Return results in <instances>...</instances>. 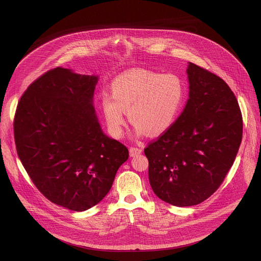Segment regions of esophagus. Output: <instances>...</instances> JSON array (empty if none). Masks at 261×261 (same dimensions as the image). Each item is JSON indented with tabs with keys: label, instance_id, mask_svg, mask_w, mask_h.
Returning <instances> with one entry per match:
<instances>
[{
	"label": "esophagus",
	"instance_id": "obj_1",
	"mask_svg": "<svg viewBox=\"0 0 261 261\" xmlns=\"http://www.w3.org/2000/svg\"><path fill=\"white\" fill-rule=\"evenodd\" d=\"M142 152V150L141 148H139V147H130V150H129V153H130V156L131 157H135V156H137V155H139L140 153Z\"/></svg>",
	"mask_w": 261,
	"mask_h": 261
}]
</instances>
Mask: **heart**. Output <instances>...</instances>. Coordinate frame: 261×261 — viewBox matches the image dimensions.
<instances>
[{
    "instance_id": "obj_1",
    "label": "heart",
    "mask_w": 261,
    "mask_h": 261,
    "mask_svg": "<svg viewBox=\"0 0 261 261\" xmlns=\"http://www.w3.org/2000/svg\"><path fill=\"white\" fill-rule=\"evenodd\" d=\"M111 96L101 97L103 115L115 137L124 133L125 111L136 136H159L176 123L187 98V89L176 74L133 68L118 75Z\"/></svg>"
}]
</instances>
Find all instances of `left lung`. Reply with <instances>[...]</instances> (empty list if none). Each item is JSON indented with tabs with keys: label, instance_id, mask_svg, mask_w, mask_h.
I'll use <instances>...</instances> for the list:
<instances>
[{
	"label": "left lung",
	"instance_id": "obj_1",
	"mask_svg": "<svg viewBox=\"0 0 261 261\" xmlns=\"http://www.w3.org/2000/svg\"><path fill=\"white\" fill-rule=\"evenodd\" d=\"M189 99L176 123L144 148L154 193L176 206L207 199L233 164L243 136L238 100L227 84L189 62Z\"/></svg>",
	"mask_w": 261,
	"mask_h": 261
}]
</instances>
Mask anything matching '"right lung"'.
I'll list each match as a JSON object with an SVG mask.
<instances>
[{
	"label": "right lung",
	"mask_w": 261,
	"mask_h": 261,
	"mask_svg": "<svg viewBox=\"0 0 261 261\" xmlns=\"http://www.w3.org/2000/svg\"><path fill=\"white\" fill-rule=\"evenodd\" d=\"M98 75L58 67L35 81L17 105L18 157L51 202L84 212L109 192L128 148L102 130L94 107Z\"/></svg>",
	"instance_id": "1"
}]
</instances>
